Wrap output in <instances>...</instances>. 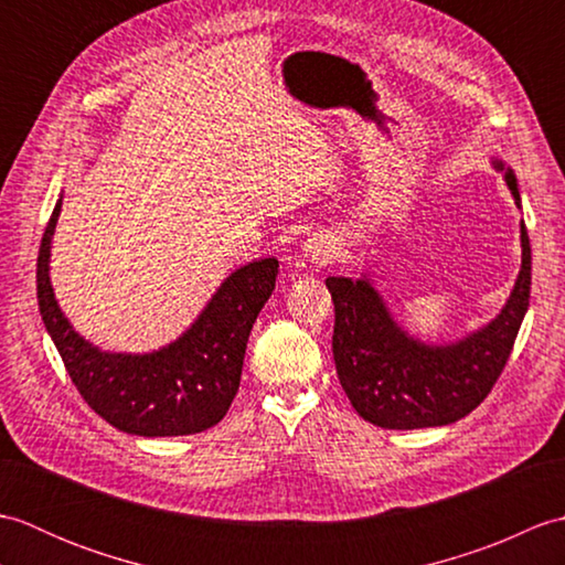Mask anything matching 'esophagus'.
Returning a JSON list of instances; mask_svg holds the SVG:
<instances>
[{
	"label": "esophagus",
	"instance_id": "34e87169",
	"mask_svg": "<svg viewBox=\"0 0 565 565\" xmlns=\"http://www.w3.org/2000/svg\"><path fill=\"white\" fill-rule=\"evenodd\" d=\"M338 255H340V239L332 231H318L303 243V257L310 264H318V267H326V264L338 259Z\"/></svg>",
	"mask_w": 565,
	"mask_h": 565
}]
</instances>
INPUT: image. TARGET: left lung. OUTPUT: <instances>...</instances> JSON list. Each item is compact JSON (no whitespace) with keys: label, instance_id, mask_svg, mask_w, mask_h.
<instances>
[{"label":"left lung","instance_id":"1","mask_svg":"<svg viewBox=\"0 0 565 565\" xmlns=\"http://www.w3.org/2000/svg\"><path fill=\"white\" fill-rule=\"evenodd\" d=\"M522 206L518 177L495 160ZM522 269L500 313L466 338L427 344L393 320L386 301L366 274L362 279L328 276L334 303L332 356L342 388L366 423L383 429L451 425L486 401L505 369L514 338L530 308L532 247L520 225Z\"/></svg>","mask_w":565,"mask_h":565}]
</instances>
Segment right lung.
Segmentation results:
<instances>
[{
  "instance_id": "add662e5",
  "label": "right lung",
  "mask_w": 565,
  "mask_h": 565,
  "mask_svg": "<svg viewBox=\"0 0 565 565\" xmlns=\"http://www.w3.org/2000/svg\"><path fill=\"white\" fill-rule=\"evenodd\" d=\"M63 196L39 249V308L67 374L94 413L126 435L179 437L218 425L239 388L252 326L274 291L279 262L235 269L191 328L148 354L104 352L82 338L60 310L51 284V243Z\"/></svg>"
}]
</instances>
